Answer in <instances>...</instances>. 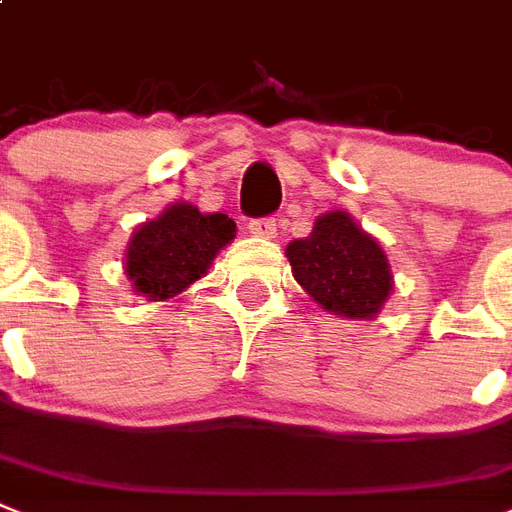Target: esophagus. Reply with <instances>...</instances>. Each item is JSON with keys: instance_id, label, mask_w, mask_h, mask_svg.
I'll list each match as a JSON object with an SVG mask.
<instances>
[{"instance_id": "34e87169", "label": "esophagus", "mask_w": 512, "mask_h": 512, "mask_svg": "<svg viewBox=\"0 0 512 512\" xmlns=\"http://www.w3.org/2000/svg\"><path fill=\"white\" fill-rule=\"evenodd\" d=\"M278 231V223L276 218H255L249 220V234L255 236H263V239H273Z\"/></svg>"}]
</instances>
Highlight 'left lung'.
<instances>
[{
    "mask_svg": "<svg viewBox=\"0 0 512 512\" xmlns=\"http://www.w3.org/2000/svg\"><path fill=\"white\" fill-rule=\"evenodd\" d=\"M297 284L328 313L371 321L392 294V270L381 244L350 213L318 215L305 239L286 247Z\"/></svg>",
    "mask_w": 512,
    "mask_h": 512,
    "instance_id": "left-lung-1",
    "label": "left lung"
}]
</instances>
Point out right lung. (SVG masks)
Segmentation results:
<instances>
[{
    "mask_svg": "<svg viewBox=\"0 0 512 512\" xmlns=\"http://www.w3.org/2000/svg\"><path fill=\"white\" fill-rule=\"evenodd\" d=\"M234 236L236 223L228 215L176 202L136 228L126 249V276L134 292L152 302L176 297L205 276Z\"/></svg>",
    "mask_w": 512,
    "mask_h": 512,
    "instance_id": "right-lung-1",
    "label": "right lung"
}]
</instances>
